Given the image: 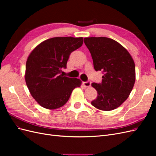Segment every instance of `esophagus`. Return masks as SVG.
Returning a JSON list of instances; mask_svg holds the SVG:
<instances>
[{"label": "esophagus", "mask_w": 156, "mask_h": 156, "mask_svg": "<svg viewBox=\"0 0 156 156\" xmlns=\"http://www.w3.org/2000/svg\"><path fill=\"white\" fill-rule=\"evenodd\" d=\"M83 85L85 87H90L91 86V82L90 81H86L83 83Z\"/></svg>", "instance_id": "1"}]
</instances>
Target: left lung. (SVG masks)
<instances>
[{
    "label": "left lung",
    "instance_id": "8db88e82",
    "mask_svg": "<svg viewBox=\"0 0 156 156\" xmlns=\"http://www.w3.org/2000/svg\"><path fill=\"white\" fill-rule=\"evenodd\" d=\"M96 71H102L101 83H93L98 92L91 104L101 111H112L129 97L135 81V66L131 56L123 46L106 37L84 38Z\"/></svg>",
    "mask_w": 156,
    "mask_h": 156
}]
</instances>
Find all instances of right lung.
<instances>
[{"instance_id":"1","label":"right lung","mask_w":156,"mask_h":156,"mask_svg":"<svg viewBox=\"0 0 156 156\" xmlns=\"http://www.w3.org/2000/svg\"><path fill=\"white\" fill-rule=\"evenodd\" d=\"M83 43L82 37H55L41 42L31 52L26 63L25 81L41 107L48 109L62 107L73 90L81 87V80L64 76L61 72L66 68L70 54Z\"/></svg>"}]
</instances>
